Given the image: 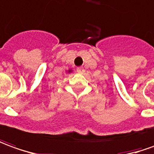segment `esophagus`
Wrapping results in <instances>:
<instances>
[{
	"mask_svg": "<svg viewBox=\"0 0 154 154\" xmlns=\"http://www.w3.org/2000/svg\"><path fill=\"white\" fill-rule=\"evenodd\" d=\"M77 72L79 73V74H83L84 72H85L83 67H78V68H77Z\"/></svg>",
	"mask_w": 154,
	"mask_h": 154,
	"instance_id": "34e87169",
	"label": "esophagus"
}]
</instances>
